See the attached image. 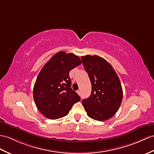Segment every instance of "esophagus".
Listing matches in <instances>:
<instances>
[{
    "instance_id": "esophagus-1",
    "label": "esophagus",
    "mask_w": 154,
    "mask_h": 154,
    "mask_svg": "<svg viewBox=\"0 0 154 154\" xmlns=\"http://www.w3.org/2000/svg\"><path fill=\"white\" fill-rule=\"evenodd\" d=\"M77 92V93L79 95H81V91H80V90H78V91H76Z\"/></svg>"
}]
</instances>
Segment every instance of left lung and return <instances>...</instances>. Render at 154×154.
Returning <instances> with one entry per match:
<instances>
[{
  "mask_svg": "<svg viewBox=\"0 0 154 154\" xmlns=\"http://www.w3.org/2000/svg\"><path fill=\"white\" fill-rule=\"evenodd\" d=\"M91 81V95L82 100V104L91 118L105 121L119 109L123 99V90L117 74L105 59L97 55L81 57Z\"/></svg>",
  "mask_w": 154,
  "mask_h": 154,
  "instance_id": "1",
  "label": "left lung"
}]
</instances>
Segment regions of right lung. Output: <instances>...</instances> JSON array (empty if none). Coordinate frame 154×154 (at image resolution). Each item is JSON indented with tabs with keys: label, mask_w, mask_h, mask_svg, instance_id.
Segmentation results:
<instances>
[{
	"label": "right lung",
	"mask_w": 154,
	"mask_h": 154,
	"mask_svg": "<svg viewBox=\"0 0 154 154\" xmlns=\"http://www.w3.org/2000/svg\"><path fill=\"white\" fill-rule=\"evenodd\" d=\"M82 63L78 56L59 51L40 70L33 89L38 110L45 117L56 119L69 114L80 97L71 89L69 72Z\"/></svg>",
	"instance_id": "obj_1"
}]
</instances>
